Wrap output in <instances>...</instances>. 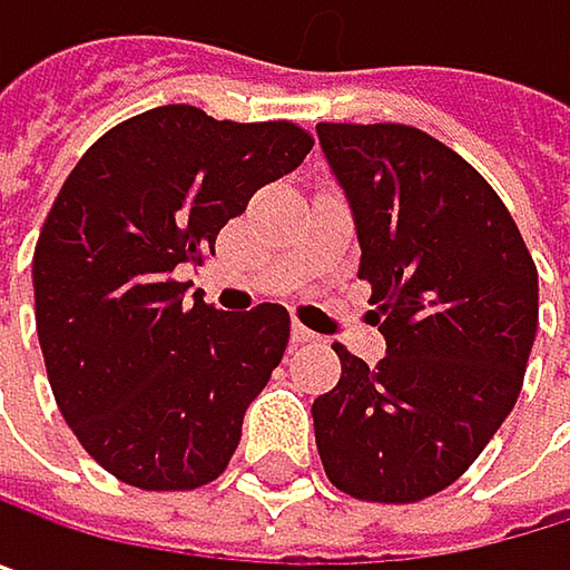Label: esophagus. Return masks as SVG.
Here are the masks:
<instances>
[{
  "label": "esophagus",
  "instance_id": "esophagus-1",
  "mask_svg": "<svg viewBox=\"0 0 570 570\" xmlns=\"http://www.w3.org/2000/svg\"><path fill=\"white\" fill-rule=\"evenodd\" d=\"M291 337H294V344H314V341H317V334L307 331V327L297 324V321H294V327H291Z\"/></svg>",
  "mask_w": 570,
  "mask_h": 570
}]
</instances>
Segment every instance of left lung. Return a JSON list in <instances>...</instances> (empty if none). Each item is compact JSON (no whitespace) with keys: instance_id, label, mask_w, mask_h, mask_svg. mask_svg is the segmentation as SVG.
<instances>
[{"instance_id":"left-lung-1","label":"left lung","mask_w":570,"mask_h":570,"mask_svg":"<svg viewBox=\"0 0 570 570\" xmlns=\"http://www.w3.org/2000/svg\"><path fill=\"white\" fill-rule=\"evenodd\" d=\"M347 193L387 357L347 347L314 401L334 488L411 504L454 484L511 414L538 334V266L491 183L424 129L317 122Z\"/></svg>"}]
</instances>
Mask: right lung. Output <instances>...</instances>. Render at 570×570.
I'll list each match as a JSON object with an SVG mask.
<instances>
[{"label": "right lung", "instance_id": "obj_1", "mask_svg": "<svg viewBox=\"0 0 570 570\" xmlns=\"http://www.w3.org/2000/svg\"><path fill=\"white\" fill-rule=\"evenodd\" d=\"M311 146L287 119L156 106L102 132L62 183L32 253L36 331L66 424L122 484L193 491L226 471L291 314H223L179 273Z\"/></svg>", "mask_w": 570, "mask_h": 570}]
</instances>
